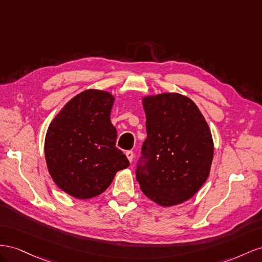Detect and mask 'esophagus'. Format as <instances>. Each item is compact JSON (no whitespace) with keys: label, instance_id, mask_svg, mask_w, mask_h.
Listing matches in <instances>:
<instances>
[{"label":"esophagus","instance_id":"esophagus-1","mask_svg":"<svg viewBox=\"0 0 262 262\" xmlns=\"http://www.w3.org/2000/svg\"><path fill=\"white\" fill-rule=\"evenodd\" d=\"M125 155H126V157H127V159L129 160V162H132L133 159H134V152H133L132 150H128V151L125 152Z\"/></svg>","mask_w":262,"mask_h":262}]
</instances>
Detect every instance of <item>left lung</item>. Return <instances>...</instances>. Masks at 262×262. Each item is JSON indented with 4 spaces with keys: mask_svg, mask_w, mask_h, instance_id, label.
I'll return each mask as SVG.
<instances>
[{
    "mask_svg": "<svg viewBox=\"0 0 262 262\" xmlns=\"http://www.w3.org/2000/svg\"><path fill=\"white\" fill-rule=\"evenodd\" d=\"M143 104L147 138L136 168L140 189L161 206L183 203L210 174L211 130L194 102L181 94L147 96Z\"/></svg>",
    "mask_w": 262,
    "mask_h": 262,
    "instance_id": "1",
    "label": "left lung"
}]
</instances>
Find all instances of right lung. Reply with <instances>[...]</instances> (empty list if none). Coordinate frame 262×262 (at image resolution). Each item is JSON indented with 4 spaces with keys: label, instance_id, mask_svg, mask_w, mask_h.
<instances>
[{
    "label": "right lung",
    "instance_id": "obj_1",
    "mask_svg": "<svg viewBox=\"0 0 262 262\" xmlns=\"http://www.w3.org/2000/svg\"><path fill=\"white\" fill-rule=\"evenodd\" d=\"M113 103L108 92L86 90L67 103L48 127L45 156L49 173L73 198L100 195L117 171L129 166L115 146L117 132L110 119Z\"/></svg>",
    "mask_w": 262,
    "mask_h": 262
}]
</instances>
